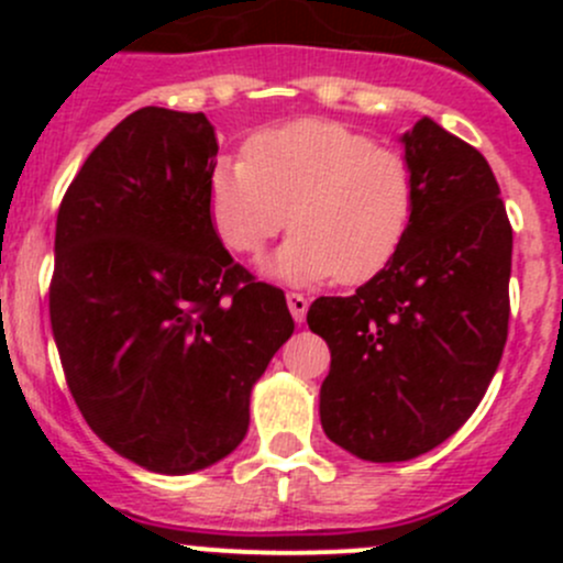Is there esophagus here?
I'll use <instances>...</instances> for the list:
<instances>
[{"label": "esophagus", "mask_w": 563, "mask_h": 563, "mask_svg": "<svg viewBox=\"0 0 563 563\" xmlns=\"http://www.w3.org/2000/svg\"><path fill=\"white\" fill-rule=\"evenodd\" d=\"M286 302H288V310H291L294 321L302 323L305 316H308V305H310L308 297H302V294H288Z\"/></svg>", "instance_id": "esophagus-1"}]
</instances>
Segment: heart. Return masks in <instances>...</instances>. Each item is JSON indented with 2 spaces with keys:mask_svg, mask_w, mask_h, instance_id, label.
Returning a JSON list of instances; mask_svg holds the SVG:
<instances>
[{
  "mask_svg": "<svg viewBox=\"0 0 563 563\" xmlns=\"http://www.w3.org/2000/svg\"><path fill=\"white\" fill-rule=\"evenodd\" d=\"M413 209L408 157L329 119L261 130L245 161H220L209 174V214L234 253H264L291 214L294 236L264 272L294 286L373 280L400 250Z\"/></svg>",
  "mask_w": 563,
  "mask_h": 563,
  "instance_id": "b5f03b06",
  "label": "heart"
}]
</instances>
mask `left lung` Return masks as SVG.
Returning <instances> with one entry per match:
<instances>
[{
  "mask_svg": "<svg viewBox=\"0 0 563 563\" xmlns=\"http://www.w3.org/2000/svg\"><path fill=\"white\" fill-rule=\"evenodd\" d=\"M400 141L417 176L406 240L356 294L308 310L332 351L323 433L371 463L419 457L457 433L496 376L509 327L512 225L490 166L428 117Z\"/></svg>",
  "mask_w": 563,
  "mask_h": 563,
  "instance_id": "left-lung-1",
  "label": "left lung"
}]
</instances>
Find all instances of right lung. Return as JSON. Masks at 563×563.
Instances as JSON below:
<instances>
[{"label":"right lung","instance_id":"1","mask_svg":"<svg viewBox=\"0 0 563 563\" xmlns=\"http://www.w3.org/2000/svg\"><path fill=\"white\" fill-rule=\"evenodd\" d=\"M214 157L203 113L139 108L56 214L48 308L67 387L100 441L155 474L242 444L253 384L294 332L280 288L255 283L214 231Z\"/></svg>","mask_w":563,"mask_h":563}]
</instances>
